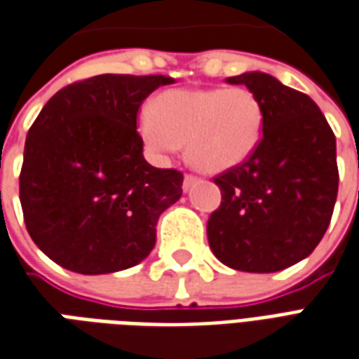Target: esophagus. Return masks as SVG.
Here are the masks:
<instances>
[{
	"label": "esophagus",
	"instance_id": "esophagus-1",
	"mask_svg": "<svg viewBox=\"0 0 359 359\" xmlns=\"http://www.w3.org/2000/svg\"><path fill=\"white\" fill-rule=\"evenodd\" d=\"M194 180H196V177H194V175H184V182H182V188H184V190H188V188L192 187Z\"/></svg>",
	"mask_w": 359,
	"mask_h": 359
}]
</instances>
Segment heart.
<instances>
[{
    "label": "heart",
    "mask_w": 359,
    "mask_h": 359,
    "mask_svg": "<svg viewBox=\"0 0 359 359\" xmlns=\"http://www.w3.org/2000/svg\"><path fill=\"white\" fill-rule=\"evenodd\" d=\"M262 106L245 87L179 89L159 95L140 114V133L159 156L187 144V158L203 172L243 163L262 135Z\"/></svg>",
    "instance_id": "1"
}]
</instances>
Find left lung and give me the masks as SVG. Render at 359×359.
Masks as SVG:
<instances>
[{
	"label": "left lung",
	"mask_w": 359,
	"mask_h": 359,
	"mask_svg": "<svg viewBox=\"0 0 359 359\" xmlns=\"http://www.w3.org/2000/svg\"><path fill=\"white\" fill-rule=\"evenodd\" d=\"M245 85L264 114L249 158L215 177L222 201L207 220L209 247L241 272H278L312 253L339 190L335 135L312 98L264 72L226 78Z\"/></svg>",
	"instance_id": "obj_1"
}]
</instances>
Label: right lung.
Returning <instances> with one entry per match:
<instances>
[{"instance_id": "1", "label": "right lung", "mask_w": 359, "mask_h": 359, "mask_svg": "<svg viewBox=\"0 0 359 359\" xmlns=\"http://www.w3.org/2000/svg\"><path fill=\"white\" fill-rule=\"evenodd\" d=\"M169 76L102 74L66 85L32 123L20 205L34 243L78 274H110L146 259L159 215L182 196V172L152 167L139 108Z\"/></svg>"}]
</instances>
